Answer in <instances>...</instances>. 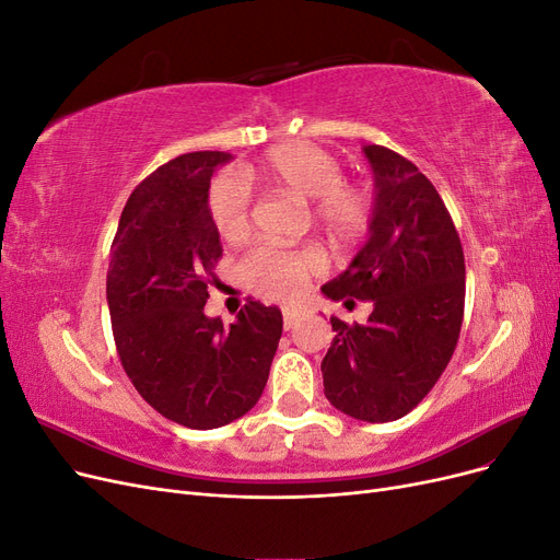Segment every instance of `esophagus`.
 Segmentation results:
<instances>
[{"instance_id":"1","label":"esophagus","mask_w":560,"mask_h":560,"mask_svg":"<svg viewBox=\"0 0 560 560\" xmlns=\"http://www.w3.org/2000/svg\"><path fill=\"white\" fill-rule=\"evenodd\" d=\"M299 317H301V311H294V308H284L282 311V325H284V329H292L296 322H299Z\"/></svg>"}]
</instances>
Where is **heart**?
Instances as JSON below:
<instances>
[{"label":"heart","instance_id":"heart-1","mask_svg":"<svg viewBox=\"0 0 560 560\" xmlns=\"http://www.w3.org/2000/svg\"><path fill=\"white\" fill-rule=\"evenodd\" d=\"M259 173L273 186L303 200H313V214L338 245L360 243L376 217V196L366 184L346 182L341 163L327 149L311 142H284L268 149ZM210 219L226 241L241 238L249 229L252 194L233 173L219 175L208 196ZM325 270V254L317 247H252L238 264L247 290L264 299L290 301L299 296L313 276Z\"/></svg>","mask_w":560,"mask_h":560}]
</instances>
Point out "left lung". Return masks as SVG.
I'll list each match as a JSON object with an SVG mask.
<instances>
[{
	"label": "left lung",
	"instance_id": "8db88e82",
	"mask_svg": "<svg viewBox=\"0 0 560 560\" xmlns=\"http://www.w3.org/2000/svg\"><path fill=\"white\" fill-rule=\"evenodd\" d=\"M376 217L358 257L322 287L329 299L371 301L364 325L331 317L322 360L338 411L389 422L413 411L448 366L465 315V254L434 184L397 151L369 144ZM353 299L350 300L349 296Z\"/></svg>",
	"mask_w": 560,
	"mask_h": 560
}]
</instances>
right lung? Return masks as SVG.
Segmentation results:
<instances>
[{"instance_id": "1", "label": "right lung", "mask_w": 560, "mask_h": 560, "mask_svg": "<svg viewBox=\"0 0 560 560\" xmlns=\"http://www.w3.org/2000/svg\"><path fill=\"white\" fill-rule=\"evenodd\" d=\"M224 151L161 165L130 194L107 270L118 360L142 399L173 422L212 430L259 401L282 336L276 306L247 301L231 327L208 317L222 243L208 191Z\"/></svg>"}]
</instances>
